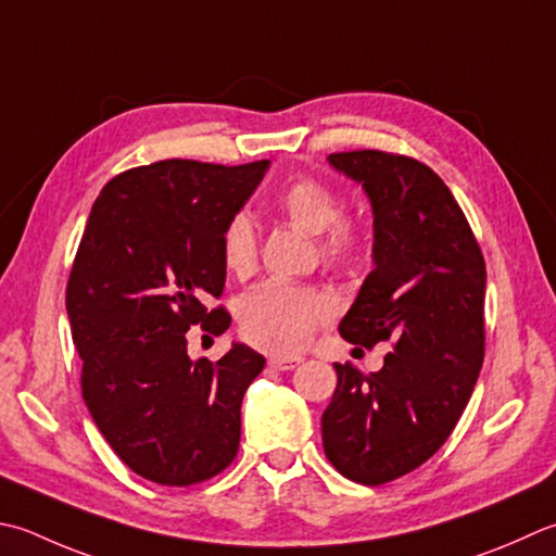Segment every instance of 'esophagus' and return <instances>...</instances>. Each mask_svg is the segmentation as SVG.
<instances>
[{"mask_svg":"<svg viewBox=\"0 0 556 556\" xmlns=\"http://www.w3.org/2000/svg\"><path fill=\"white\" fill-rule=\"evenodd\" d=\"M275 371H293L301 364V358H281V356H271L267 362Z\"/></svg>","mask_w":556,"mask_h":556,"instance_id":"esophagus-1","label":"esophagus"}]
</instances>
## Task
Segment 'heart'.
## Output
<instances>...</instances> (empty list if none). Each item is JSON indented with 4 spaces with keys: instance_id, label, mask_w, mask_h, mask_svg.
Segmentation results:
<instances>
[{
    "instance_id": "1",
    "label": "heart",
    "mask_w": 556,
    "mask_h": 556,
    "mask_svg": "<svg viewBox=\"0 0 556 556\" xmlns=\"http://www.w3.org/2000/svg\"><path fill=\"white\" fill-rule=\"evenodd\" d=\"M277 210L289 224L318 236L320 255L332 265H350L362 250V228L340 219L337 194L315 178H293L277 194ZM224 263L236 275L255 267L257 236L245 214H236L224 231ZM330 303L318 291L267 281L248 291L238 303V323L250 344L289 356L311 342L315 328L328 318Z\"/></svg>"
}]
</instances>
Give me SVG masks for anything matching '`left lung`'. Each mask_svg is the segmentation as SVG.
I'll return each instance as SVG.
<instances>
[{"label":"left lung","mask_w":556,"mask_h":556,"mask_svg":"<svg viewBox=\"0 0 556 556\" xmlns=\"http://www.w3.org/2000/svg\"><path fill=\"white\" fill-rule=\"evenodd\" d=\"M328 163L362 185L374 212V269L340 320L346 342H390L366 376L334 364L323 448L344 477L383 484L437 453L458 424L484 362L486 269L472 228L424 163L344 151Z\"/></svg>","instance_id":"left-lung-1"}]
</instances>
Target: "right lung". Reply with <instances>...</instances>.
<instances>
[{
	"instance_id": "add662e5",
	"label": "right lung",
	"mask_w": 556,
	"mask_h": 556,
	"mask_svg": "<svg viewBox=\"0 0 556 556\" xmlns=\"http://www.w3.org/2000/svg\"><path fill=\"white\" fill-rule=\"evenodd\" d=\"M267 168L156 161L108 182L86 222L67 285L81 393L117 458L149 482L198 484L238 453L241 402L265 356L233 342L212 364L190 358L185 337L231 325L204 303L224 291L226 226Z\"/></svg>"
}]
</instances>
